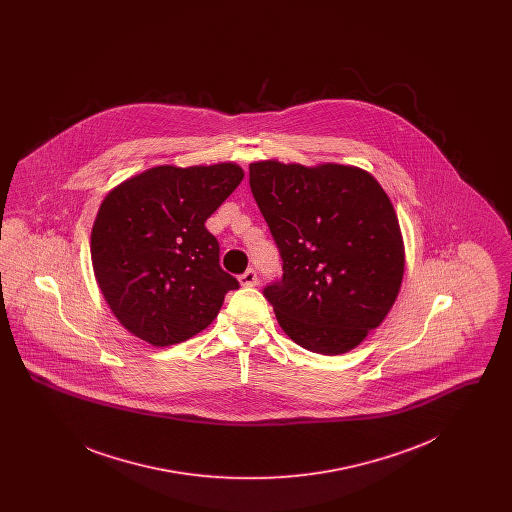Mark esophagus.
<instances>
[{"mask_svg":"<svg viewBox=\"0 0 512 512\" xmlns=\"http://www.w3.org/2000/svg\"><path fill=\"white\" fill-rule=\"evenodd\" d=\"M257 270H253V268H247L244 274H240V284L245 286V288H251V286H255L257 284Z\"/></svg>","mask_w":512,"mask_h":512,"instance_id":"obj_1","label":"esophagus"}]
</instances>
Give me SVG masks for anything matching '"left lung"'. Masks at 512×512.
Here are the masks:
<instances>
[{"mask_svg": "<svg viewBox=\"0 0 512 512\" xmlns=\"http://www.w3.org/2000/svg\"><path fill=\"white\" fill-rule=\"evenodd\" d=\"M249 186L282 257L263 295L290 340L322 355L357 347L399 293L405 253L390 197L368 172L249 165Z\"/></svg>", "mask_w": 512, "mask_h": 512, "instance_id": "1", "label": "left lung"}]
</instances>
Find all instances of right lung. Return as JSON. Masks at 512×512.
Listing matches in <instances>:
<instances>
[{
    "label": "right lung",
    "mask_w": 512,
    "mask_h": 512,
    "mask_svg": "<svg viewBox=\"0 0 512 512\" xmlns=\"http://www.w3.org/2000/svg\"><path fill=\"white\" fill-rule=\"evenodd\" d=\"M244 178L234 163L142 172L107 195L92 228V265L115 317L151 345L190 340L240 282L220 267L205 228Z\"/></svg>",
    "instance_id": "obj_1"
}]
</instances>
